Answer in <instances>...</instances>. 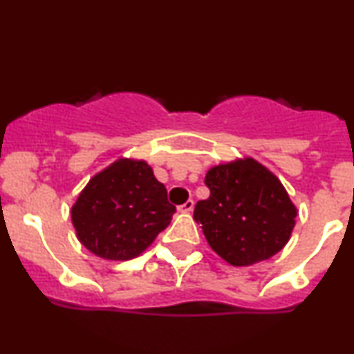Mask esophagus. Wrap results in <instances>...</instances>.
Instances as JSON below:
<instances>
[{
	"label": "esophagus",
	"mask_w": 354,
	"mask_h": 354,
	"mask_svg": "<svg viewBox=\"0 0 354 354\" xmlns=\"http://www.w3.org/2000/svg\"><path fill=\"white\" fill-rule=\"evenodd\" d=\"M193 207H194V201H193V199H188V201H186L185 204H181L178 209H180L181 212H191V211H193Z\"/></svg>",
	"instance_id": "obj_1"
}]
</instances>
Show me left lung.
Here are the masks:
<instances>
[{"mask_svg": "<svg viewBox=\"0 0 354 354\" xmlns=\"http://www.w3.org/2000/svg\"><path fill=\"white\" fill-rule=\"evenodd\" d=\"M204 183L211 194L198 201L193 218L211 249L231 266H250L283 249L297 209L269 169L252 158L219 165Z\"/></svg>", "mask_w": 354, "mask_h": 354, "instance_id": "left-lung-1", "label": "left lung"}]
</instances>
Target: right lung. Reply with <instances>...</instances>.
I'll use <instances>...</instances> for the list:
<instances>
[{
  "instance_id": "add662e5",
  "label": "right lung",
  "mask_w": 354,
  "mask_h": 354,
  "mask_svg": "<svg viewBox=\"0 0 354 354\" xmlns=\"http://www.w3.org/2000/svg\"><path fill=\"white\" fill-rule=\"evenodd\" d=\"M176 207L145 161L118 160L88 181L72 206V224L91 252L130 261L168 227Z\"/></svg>"
}]
</instances>
